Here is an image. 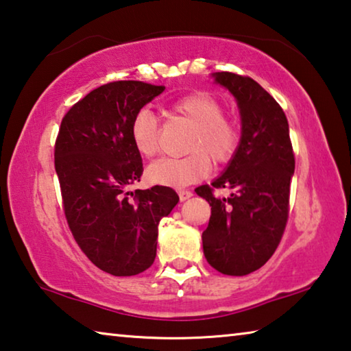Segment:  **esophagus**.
<instances>
[{"instance_id":"1","label":"esophagus","mask_w":351,"mask_h":351,"mask_svg":"<svg viewBox=\"0 0 351 351\" xmlns=\"http://www.w3.org/2000/svg\"><path fill=\"white\" fill-rule=\"evenodd\" d=\"M178 195H180L181 201H186V199L193 197V192H192V190H187V189H180V190H178Z\"/></svg>"}]
</instances>
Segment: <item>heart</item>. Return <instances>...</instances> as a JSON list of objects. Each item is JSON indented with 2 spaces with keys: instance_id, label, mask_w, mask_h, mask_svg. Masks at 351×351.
I'll list each match as a JSON object with an SVG mask.
<instances>
[{
  "instance_id": "obj_1",
  "label": "heart",
  "mask_w": 351,
  "mask_h": 351,
  "mask_svg": "<svg viewBox=\"0 0 351 351\" xmlns=\"http://www.w3.org/2000/svg\"><path fill=\"white\" fill-rule=\"evenodd\" d=\"M169 114L193 125L187 141L186 156L162 158L147 169L152 184L186 187L203 180L213 164H228L239 152L241 133L232 119L224 116L223 104L206 91H193L170 104ZM130 138L141 156L152 158L159 150L161 125L150 110L136 111L130 122Z\"/></svg>"
}]
</instances>
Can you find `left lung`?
<instances>
[{
	"instance_id": "obj_1",
	"label": "left lung",
	"mask_w": 351,
	"mask_h": 351,
	"mask_svg": "<svg viewBox=\"0 0 351 351\" xmlns=\"http://www.w3.org/2000/svg\"><path fill=\"white\" fill-rule=\"evenodd\" d=\"M234 94L241 116L239 152L210 186L195 189L212 207L203 232L206 260L226 276L261 268L280 243L289 213V186L295 159L282 106L247 75L215 73ZM231 195L219 199L215 189Z\"/></svg>"
}]
</instances>
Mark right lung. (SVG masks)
Wrapping results in <instances>:
<instances>
[{
  "instance_id": "1",
  "label": "right lung",
  "mask_w": 351,
  "mask_h": 351,
  "mask_svg": "<svg viewBox=\"0 0 351 351\" xmlns=\"http://www.w3.org/2000/svg\"><path fill=\"white\" fill-rule=\"evenodd\" d=\"M164 90L139 80L105 83L71 106L56 139V171L71 234L83 254L111 276L150 268L158 224L180 201L165 186L130 190L144 170L130 122Z\"/></svg>"
}]
</instances>
